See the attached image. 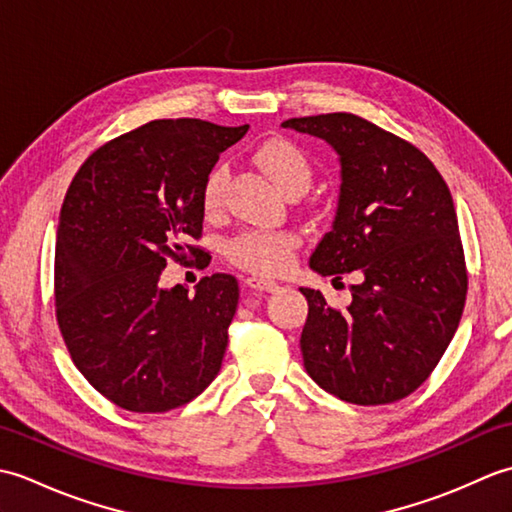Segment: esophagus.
<instances>
[{
	"instance_id": "34e87169",
	"label": "esophagus",
	"mask_w": 512,
	"mask_h": 512,
	"mask_svg": "<svg viewBox=\"0 0 512 512\" xmlns=\"http://www.w3.org/2000/svg\"><path fill=\"white\" fill-rule=\"evenodd\" d=\"M244 286L250 288V290H259V292H275V290H279L277 281H270V279H264V277H246L244 279Z\"/></svg>"
}]
</instances>
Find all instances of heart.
Wrapping results in <instances>:
<instances>
[{"label": "heart", "instance_id": "b5f03b06", "mask_svg": "<svg viewBox=\"0 0 512 512\" xmlns=\"http://www.w3.org/2000/svg\"><path fill=\"white\" fill-rule=\"evenodd\" d=\"M255 160L284 193L297 189L306 191L310 184V162L306 154L286 138H268L266 143L255 149ZM224 182L226 167H213L202 187V206L206 213H215L220 209ZM299 244V235L292 231H257V228H246V231H239L228 239L224 253L228 262L250 270V273L279 275L295 262Z\"/></svg>", "mask_w": 512, "mask_h": 512}]
</instances>
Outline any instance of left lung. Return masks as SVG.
Segmentation results:
<instances>
[{
	"instance_id": "obj_1",
	"label": "left lung",
	"mask_w": 512,
	"mask_h": 512,
	"mask_svg": "<svg viewBox=\"0 0 512 512\" xmlns=\"http://www.w3.org/2000/svg\"><path fill=\"white\" fill-rule=\"evenodd\" d=\"M281 125L323 138L341 158L339 209L310 266L336 279L354 270L361 277L345 310L301 288L306 372L352 405L407 398L447 352L469 288L447 182L418 147L356 114Z\"/></svg>"
}]
</instances>
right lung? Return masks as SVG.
I'll return each instance as SVG.
<instances>
[{
    "label": "right lung",
    "mask_w": 512,
    "mask_h": 512,
    "mask_svg": "<svg viewBox=\"0 0 512 512\" xmlns=\"http://www.w3.org/2000/svg\"><path fill=\"white\" fill-rule=\"evenodd\" d=\"M248 125L160 118L83 162L61 206L54 312L88 383L116 407L165 413L187 405L222 367L239 288L233 275L189 290L160 286L169 259L204 255L202 187ZM193 262V259H191Z\"/></svg>",
    "instance_id": "right-lung-1"
}]
</instances>
